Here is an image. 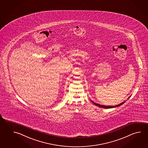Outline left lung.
Wrapping results in <instances>:
<instances>
[{"instance_id": "8db88e82", "label": "left lung", "mask_w": 148, "mask_h": 148, "mask_svg": "<svg viewBox=\"0 0 148 148\" xmlns=\"http://www.w3.org/2000/svg\"><path fill=\"white\" fill-rule=\"evenodd\" d=\"M130 97H131V96H130V97H129V98H127V99H129ZM92 101V103H94L95 105H97V106H98V107H102V108H114V107H119V106H120L121 105H122V104H124V103L126 101H123V102L121 103H120V104H119V105H115V106H108L102 105H100V104H97V103H95L93 102L92 101Z\"/></svg>"}]
</instances>
